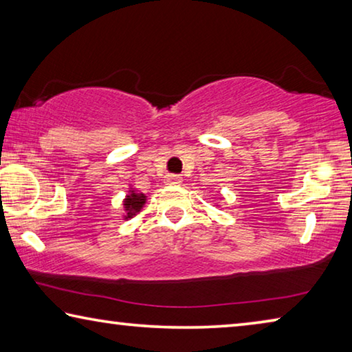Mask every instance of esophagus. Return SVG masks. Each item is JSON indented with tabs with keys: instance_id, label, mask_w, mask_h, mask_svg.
Segmentation results:
<instances>
[{
	"instance_id": "34e87169",
	"label": "esophagus",
	"mask_w": 352,
	"mask_h": 352,
	"mask_svg": "<svg viewBox=\"0 0 352 352\" xmlns=\"http://www.w3.org/2000/svg\"><path fill=\"white\" fill-rule=\"evenodd\" d=\"M183 178L180 175H175V174H168L164 177V183L166 184H174V186H177V184H182Z\"/></svg>"
}]
</instances>
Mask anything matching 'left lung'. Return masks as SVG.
Masks as SVG:
<instances>
[{
  "label": "left lung",
  "instance_id": "obj_1",
  "mask_svg": "<svg viewBox=\"0 0 352 352\" xmlns=\"http://www.w3.org/2000/svg\"><path fill=\"white\" fill-rule=\"evenodd\" d=\"M220 199H222V197H220ZM216 206H217V208H220V205H219V204H216Z\"/></svg>",
  "mask_w": 352,
  "mask_h": 352
}]
</instances>
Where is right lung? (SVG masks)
<instances>
[{"label":"right lung","instance_id":"right-lung-1","mask_svg":"<svg viewBox=\"0 0 352 352\" xmlns=\"http://www.w3.org/2000/svg\"><path fill=\"white\" fill-rule=\"evenodd\" d=\"M146 201H147V195L140 192V190H136L132 184H130L126 197L122 200V208H124L122 219L129 220L138 216V214L142 211V208H144Z\"/></svg>","mask_w":352,"mask_h":352}]
</instances>
